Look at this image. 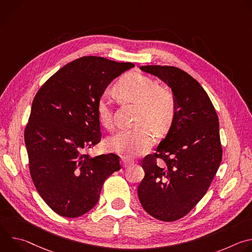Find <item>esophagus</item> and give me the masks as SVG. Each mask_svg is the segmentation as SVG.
<instances>
[{
  "mask_svg": "<svg viewBox=\"0 0 252 252\" xmlns=\"http://www.w3.org/2000/svg\"><path fill=\"white\" fill-rule=\"evenodd\" d=\"M132 163H133V161L131 159H129V158H126V157L122 158V165H123V167L126 168V167H127L128 165H130Z\"/></svg>",
  "mask_w": 252,
  "mask_h": 252,
  "instance_id": "esophagus-1",
  "label": "esophagus"
}]
</instances>
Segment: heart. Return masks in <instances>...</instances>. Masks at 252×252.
Masks as SVG:
<instances>
[{
	"label": "heart",
	"mask_w": 252,
	"mask_h": 252,
	"mask_svg": "<svg viewBox=\"0 0 252 252\" xmlns=\"http://www.w3.org/2000/svg\"><path fill=\"white\" fill-rule=\"evenodd\" d=\"M114 90L122 99L139 105L135 120L138 126L121 129L107 138L105 142L107 149L123 153L128 158L147 153L155 142V133L152 128L158 133L165 132L174 121L177 112L174 94L163 89L158 81L137 71H130L123 76ZM95 114L103 127L112 128L113 110L106 94L98 98Z\"/></svg>",
	"instance_id": "b5f03b06"
}]
</instances>
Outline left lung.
Returning <instances> with one entry per match:
<instances>
[{"mask_svg": "<svg viewBox=\"0 0 252 252\" xmlns=\"http://www.w3.org/2000/svg\"><path fill=\"white\" fill-rule=\"evenodd\" d=\"M140 69L171 88L177 112L156 153L141 160L145 177L137 195L153 218L175 221L204 196L220 167L219 117L206 92L185 70L172 65H142Z\"/></svg>", "mask_w": 252, "mask_h": 252, "instance_id": "8db88e82", "label": "left lung"}]
</instances>
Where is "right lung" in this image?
Segmentation results:
<instances>
[{"instance_id":"1","label":"right lung","mask_w":252,"mask_h":252,"mask_svg":"<svg viewBox=\"0 0 252 252\" xmlns=\"http://www.w3.org/2000/svg\"><path fill=\"white\" fill-rule=\"evenodd\" d=\"M131 63L83 57L54 74L35 94L25 143L32 183L59 215L73 219L97 202L105 179L121 169L115 154L85 153L100 141L95 105L106 87Z\"/></svg>"}]
</instances>
